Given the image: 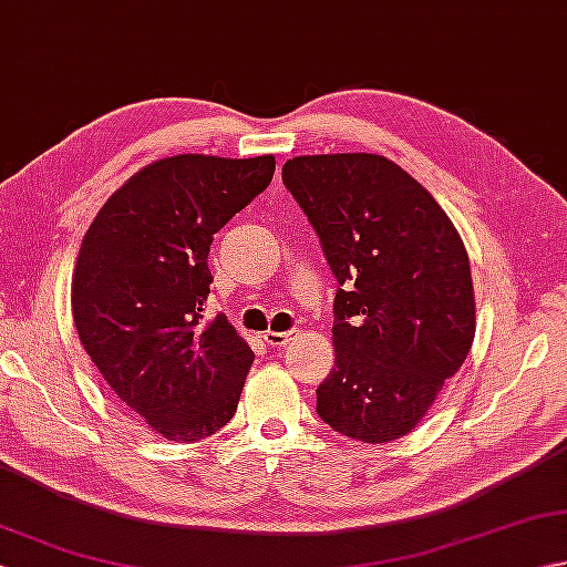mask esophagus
Wrapping results in <instances>:
<instances>
[{
	"label": "esophagus",
	"instance_id": "obj_1",
	"mask_svg": "<svg viewBox=\"0 0 567 567\" xmlns=\"http://www.w3.org/2000/svg\"><path fill=\"white\" fill-rule=\"evenodd\" d=\"M295 336H297V331H265L262 341L272 348H282L290 341H295Z\"/></svg>",
	"mask_w": 567,
	"mask_h": 567
}]
</instances>
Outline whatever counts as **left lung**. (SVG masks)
<instances>
[{
	"label": "left lung",
	"instance_id": "1",
	"mask_svg": "<svg viewBox=\"0 0 567 567\" xmlns=\"http://www.w3.org/2000/svg\"><path fill=\"white\" fill-rule=\"evenodd\" d=\"M282 183L341 285L336 360L317 390V412L348 439H402L475 339L463 238L429 189L384 155H297L282 165Z\"/></svg>",
	"mask_w": 567,
	"mask_h": 567
}]
</instances>
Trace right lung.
<instances>
[{
  "label": "right lung",
  "mask_w": 567,
  "mask_h": 567,
  "mask_svg": "<svg viewBox=\"0 0 567 567\" xmlns=\"http://www.w3.org/2000/svg\"><path fill=\"white\" fill-rule=\"evenodd\" d=\"M272 173V155L161 158L104 202L82 238L70 292L80 343L116 402L167 441H202L236 414L256 355L224 315L204 319L207 258Z\"/></svg>",
  "instance_id": "add662e5"
}]
</instances>
